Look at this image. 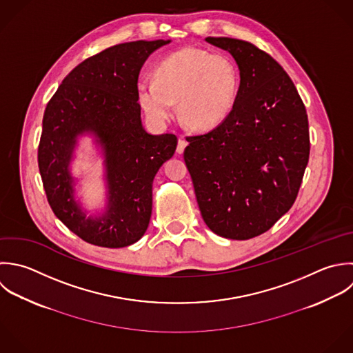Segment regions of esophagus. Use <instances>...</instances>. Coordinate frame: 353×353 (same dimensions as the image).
<instances>
[{
	"label": "esophagus",
	"instance_id": "obj_1",
	"mask_svg": "<svg viewBox=\"0 0 353 353\" xmlns=\"http://www.w3.org/2000/svg\"><path fill=\"white\" fill-rule=\"evenodd\" d=\"M187 140L183 137V136H180L179 137V144H177V148H176V152L177 154H183V151H184V148L187 147Z\"/></svg>",
	"mask_w": 353,
	"mask_h": 353
}]
</instances>
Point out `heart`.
<instances>
[{"mask_svg":"<svg viewBox=\"0 0 353 353\" xmlns=\"http://www.w3.org/2000/svg\"><path fill=\"white\" fill-rule=\"evenodd\" d=\"M239 89V72L224 53L187 46L166 56L155 78L137 82L139 101L155 123H166L176 111L181 122L198 132L219 126L231 112Z\"/></svg>","mask_w":353,"mask_h":353,"instance_id":"b5f03b06","label":"heart"}]
</instances>
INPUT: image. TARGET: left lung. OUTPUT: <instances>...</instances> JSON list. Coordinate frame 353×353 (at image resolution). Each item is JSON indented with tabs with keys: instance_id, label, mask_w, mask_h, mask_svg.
Here are the masks:
<instances>
[{
	"instance_id": "8db88e82",
	"label": "left lung",
	"mask_w": 353,
	"mask_h": 353,
	"mask_svg": "<svg viewBox=\"0 0 353 353\" xmlns=\"http://www.w3.org/2000/svg\"><path fill=\"white\" fill-rule=\"evenodd\" d=\"M228 50L241 74L235 104L213 130L187 136L184 161L206 225L248 241L293 206L310 159L305 105L288 72L254 43L208 37Z\"/></svg>"
}]
</instances>
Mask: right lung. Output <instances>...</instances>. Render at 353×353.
Instances as JSON below:
<instances>
[{"label": "right lung", "instance_id": "1", "mask_svg": "<svg viewBox=\"0 0 353 353\" xmlns=\"http://www.w3.org/2000/svg\"><path fill=\"white\" fill-rule=\"evenodd\" d=\"M170 41L110 46L79 63L48 101L38 168L54 216L82 241L118 249L137 242L150 224L152 181L177 147L174 134H148L140 118L137 81L147 57ZM93 131L106 155L109 210L88 219L72 198L66 166L74 139Z\"/></svg>", "mask_w": 353, "mask_h": 353}]
</instances>
